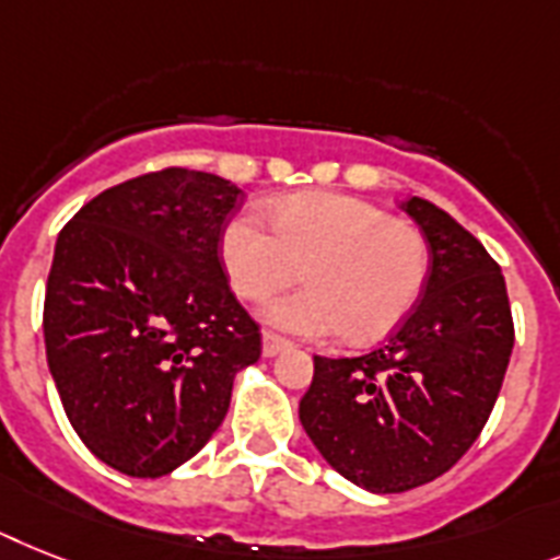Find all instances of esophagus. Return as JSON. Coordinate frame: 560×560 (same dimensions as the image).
Returning <instances> with one entry per match:
<instances>
[{
  "label": "esophagus",
  "instance_id": "esophagus-1",
  "mask_svg": "<svg viewBox=\"0 0 560 560\" xmlns=\"http://www.w3.org/2000/svg\"><path fill=\"white\" fill-rule=\"evenodd\" d=\"M289 340L280 335H275V331H262V354L266 358H275V354H280L283 349H289Z\"/></svg>",
  "mask_w": 560,
  "mask_h": 560
}]
</instances>
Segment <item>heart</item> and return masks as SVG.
<instances>
[{"mask_svg":"<svg viewBox=\"0 0 560 560\" xmlns=\"http://www.w3.org/2000/svg\"><path fill=\"white\" fill-rule=\"evenodd\" d=\"M271 231L237 214L220 234L225 275L243 300H269L303 271L306 289L266 308L303 337L366 346L395 331L427 289L429 240L374 202L335 191L291 194L269 206Z\"/></svg>","mask_w":560,"mask_h":560,"instance_id":"b5f03b06","label":"heart"}]
</instances>
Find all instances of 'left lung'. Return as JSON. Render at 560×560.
<instances>
[{"mask_svg": "<svg viewBox=\"0 0 560 560\" xmlns=\"http://www.w3.org/2000/svg\"><path fill=\"white\" fill-rule=\"evenodd\" d=\"M404 211L432 269L412 314L374 352L314 358L300 423L346 480L406 492L441 478L487 427L510 366L515 323L501 266L429 200Z\"/></svg>", "mask_w": 560, "mask_h": 560, "instance_id": "1", "label": "left lung"}]
</instances>
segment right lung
<instances>
[{
  "instance_id": "right-lung-1",
  "label": "right lung",
  "mask_w": 560,
  "mask_h": 560,
  "mask_svg": "<svg viewBox=\"0 0 560 560\" xmlns=\"http://www.w3.org/2000/svg\"><path fill=\"white\" fill-rule=\"evenodd\" d=\"M240 200L229 179L171 165L96 194L59 231L48 369L73 432L117 472L163 478L197 455L260 358L220 257Z\"/></svg>"
}]
</instances>
